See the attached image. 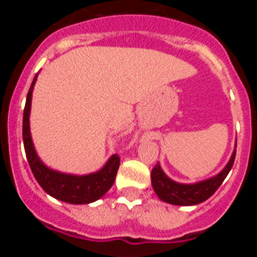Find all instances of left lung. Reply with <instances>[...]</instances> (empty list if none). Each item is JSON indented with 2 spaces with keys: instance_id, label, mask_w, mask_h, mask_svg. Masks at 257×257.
<instances>
[{
  "instance_id": "left-lung-1",
  "label": "left lung",
  "mask_w": 257,
  "mask_h": 257,
  "mask_svg": "<svg viewBox=\"0 0 257 257\" xmlns=\"http://www.w3.org/2000/svg\"><path fill=\"white\" fill-rule=\"evenodd\" d=\"M235 158V149L231 154L228 165L224 167L221 172L207 179V180L198 181L194 184H180L167 178V175L162 171L160 163H157L152 170L151 179L152 185L156 194L160 197L161 201L166 203H171L176 206H193L198 205L210 198L216 192L226 178V175L233 167Z\"/></svg>"
}]
</instances>
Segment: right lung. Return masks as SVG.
<instances>
[{
  "mask_svg": "<svg viewBox=\"0 0 257 257\" xmlns=\"http://www.w3.org/2000/svg\"><path fill=\"white\" fill-rule=\"evenodd\" d=\"M36 81H37V74L29 87L26 106H24V114H23V142H24L27 160L36 180L47 194L59 201L72 205H86L97 201L112 188L119 167V157L113 154L103 169L94 174L82 175V176L54 171L45 166L36 153L31 138V128H29L32 92Z\"/></svg>",
  "mask_w": 257,
  "mask_h": 257,
  "instance_id": "1",
  "label": "right lung"
}]
</instances>
